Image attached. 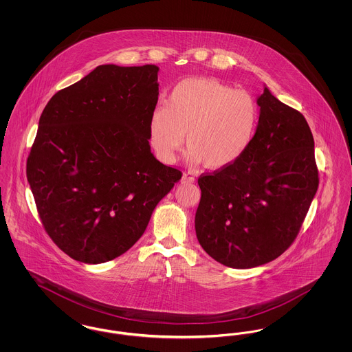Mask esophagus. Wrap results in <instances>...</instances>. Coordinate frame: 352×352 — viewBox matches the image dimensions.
<instances>
[{"mask_svg":"<svg viewBox=\"0 0 352 352\" xmlns=\"http://www.w3.org/2000/svg\"><path fill=\"white\" fill-rule=\"evenodd\" d=\"M181 181H182V184H192V182L195 181V178H194L191 174H186V173H184Z\"/></svg>","mask_w":352,"mask_h":352,"instance_id":"34e87169","label":"esophagus"}]
</instances>
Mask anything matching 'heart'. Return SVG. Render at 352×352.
Wrapping results in <instances>:
<instances>
[{"label": "heart", "instance_id": "heart-1", "mask_svg": "<svg viewBox=\"0 0 352 352\" xmlns=\"http://www.w3.org/2000/svg\"><path fill=\"white\" fill-rule=\"evenodd\" d=\"M258 121V104L248 92L214 79L191 78L171 89L165 105L154 108L149 138L157 157L173 162L186 133L190 161L224 168L250 151Z\"/></svg>", "mask_w": 352, "mask_h": 352}]
</instances>
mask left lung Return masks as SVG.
Wrapping results in <instances>:
<instances>
[{
    "label": "left lung",
    "instance_id": "1",
    "mask_svg": "<svg viewBox=\"0 0 352 352\" xmlns=\"http://www.w3.org/2000/svg\"><path fill=\"white\" fill-rule=\"evenodd\" d=\"M257 104L260 121L250 151L234 165L198 179V241L230 268L260 267L283 254L318 190L307 121L267 85Z\"/></svg>",
    "mask_w": 352,
    "mask_h": 352
}]
</instances>
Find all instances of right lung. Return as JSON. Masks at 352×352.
Returning a JSON list of instances; mask_svg holds the SVG:
<instances>
[{
    "mask_svg": "<svg viewBox=\"0 0 352 352\" xmlns=\"http://www.w3.org/2000/svg\"><path fill=\"white\" fill-rule=\"evenodd\" d=\"M158 71L101 65L41 115L28 182L46 232L76 261L101 264L132 248L182 178L149 145Z\"/></svg>",
    "mask_w": 352,
    "mask_h": 352,
    "instance_id": "obj_1",
    "label": "right lung"
}]
</instances>
